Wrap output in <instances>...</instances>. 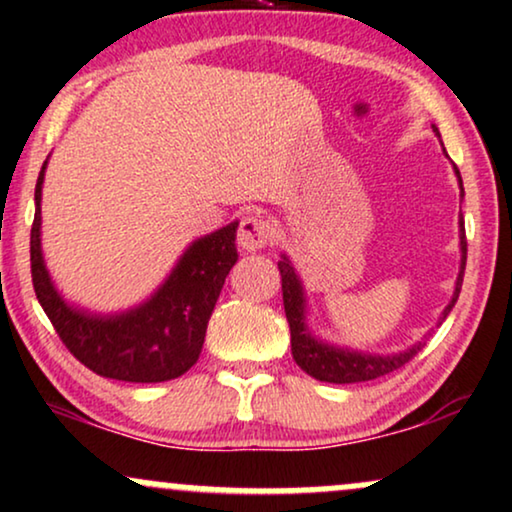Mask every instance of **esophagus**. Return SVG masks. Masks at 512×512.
Instances as JSON below:
<instances>
[{"instance_id": "esophagus-1", "label": "esophagus", "mask_w": 512, "mask_h": 512, "mask_svg": "<svg viewBox=\"0 0 512 512\" xmlns=\"http://www.w3.org/2000/svg\"><path fill=\"white\" fill-rule=\"evenodd\" d=\"M237 239L246 251H258L263 246H268L275 239V227L268 218H263L261 213H246L239 223Z\"/></svg>"}]
</instances>
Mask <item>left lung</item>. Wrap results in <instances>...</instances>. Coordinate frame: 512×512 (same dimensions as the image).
Masks as SVG:
<instances>
[{"label": "left lung", "mask_w": 512, "mask_h": 512, "mask_svg": "<svg viewBox=\"0 0 512 512\" xmlns=\"http://www.w3.org/2000/svg\"><path fill=\"white\" fill-rule=\"evenodd\" d=\"M458 173V168H456ZM460 178V173H458ZM460 189H463V180H460ZM460 249H463V263H460V275L456 282V294H453L451 304L446 306L444 318L451 313L453 304L458 301L460 287H463V273H465V261H468V239H465V227L460 220ZM282 277V301H285V313L289 332H292V356L296 365L308 375L315 377L320 382H332V384H353V382H370L377 377L389 375V372L399 370L406 365L410 358L418 353L425 342L415 344L413 349L396 353V356H370V353H356V351H344L334 349V346L320 344L311 337V332L304 325V292H301V282L296 277L294 268L289 266L287 258H282L277 263ZM441 318V320H444Z\"/></svg>", "instance_id": "1"}]
</instances>
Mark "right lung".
Here are the masks:
<instances>
[{"instance_id": "1", "label": "right lung", "mask_w": 512, "mask_h": 512, "mask_svg": "<svg viewBox=\"0 0 512 512\" xmlns=\"http://www.w3.org/2000/svg\"><path fill=\"white\" fill-rule=\"evenodd\" d=\"M44 166L35 185L30 273L37 301L52 320L61 342L85 368L109 380L149 384L185 375L197 363L208 318L227 273L237 261V223L189 246L166 285L144 306L116 318H94L63 304L44 268L40 251Z\"/></svg>"}]
</instances>
